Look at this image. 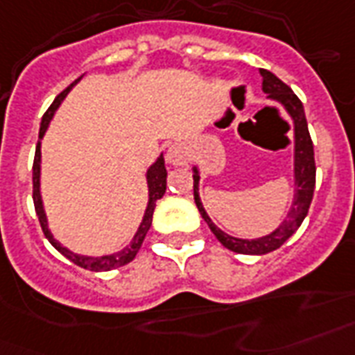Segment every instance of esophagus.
Returning <instances> with one entry per match:
<instances>
[{
	"label": "esophagus",
	"instance_id": "34e87169",
	"mask_svg": "<svg viewBox=\"0 0 355 355\" xmlns=\"http://www.w3.org/2000/svg\"><path fill=\"white\" fill-rule=\"evenodd\" d=\"M166 161L170 164H174V166H181V164H185L189 161V153H187V150L181 144H174L166 152Z\"/></svg>",
	"mask_w": 355,
	"mask_h": 355
}]
</instances>
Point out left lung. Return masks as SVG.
Wrapping results in <instances>:
<instances>
[{
	"mask_svg": "<svg viewBox=\"0 0 355 355\" xmlns=\"http://www.w3.org/2000/svg\"><path fill=\"white\" fill-rule=\"evenodd\" d=\"M261 78H263V92L268 94V98L283 103V107L289 111V114L295 120V137H296V153H295V175H296V196L293 209H291L289 216L285 218L282 226L277 227L276 232L266 235V237L255 239V241H243V239L230 237L226 233H222L218 227L211 222V218L205 213L200 196H198V170H194L192 180H194V202L198 205V211L205 222H207L209 230L213 232L222 246H226L232 252L246 255H263L268 252H274L282 246L293 233L302 226V222L306 218L309 205H311L313 192H315V178H317V166H315V152H313V140L307 129L306 112L304 105L298 100V96L291 90L289 85H285L282 79L265 68H261Z\"/></svg>",
	"mask_w": 355,
	"mask_h": 355,
	"instance_id": "left-lung-1",
	"label": "left lung"
}]
</instances>
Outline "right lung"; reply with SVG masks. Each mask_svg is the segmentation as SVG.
I'll return each instance as SVG.
<instances>
[{"label":"right lung","mask_w":355,"mask_h":355,"mask_svg":"<svg viewBox=\"0 0 355 355\" xmlns=\"http://www.w3.org/2000/svg\"><path fill=\"white\" fill-rule=\"evenodd\" d=\"M79 79H76L70 87H66V89L62 90L57 98H55V101L49 105L48 111L44 112L38 139H42L44 131L48 129V123L49 120H51V116H53L55 109L60 105V101L64 100V96L70 92V89H72L73 85L78 83ZM38 185H40V140H38L37 152H35V161H33V202H35V211H37L38 222H40V227H42L44 235H46V239H48L49 243L53 244L55 250H59L60 254L64 255L66 259L72 261L73 265H78L81 266V268H87V270H92V272H105V270H112V268H118V266L128 265L129 261L135 259V255H137V252H139L140 246H142V241H144V237H146L148 230H150V226H152V216H153V209H155V202H157L159 198H163L164 191H166V168H164V159L159 157L157 163L148 170L150 202H148L146 215H144V218H142V224H140L139 232H137V235H135L133 243L129 244L128 248H123L122 252H118V254L103 255V257H85V255H76L72 254L70 250H66L64 246H60V244L55 241L53 235H51L48 230V222H46V215H44L42 200H40Z\"/></svg>","instance_id":"obj_1"}]
</instances>
